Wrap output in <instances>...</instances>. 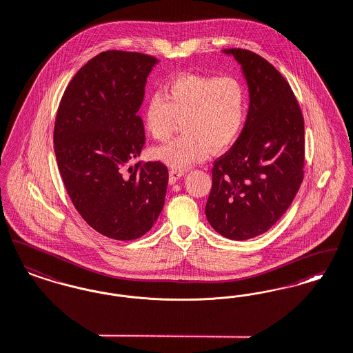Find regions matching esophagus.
<instances>
[{"instance_id":"34e87169","label":"esophagus","mask_w":353,"mask_h":353,"mask_svg":"<svg viewBox=\"0 0 353 353\" xmlns=\"http://www.w3.org/2000/svg\"><path fill=\"white\" fill-rule=\"evenodd\" d=\"M185 175V171L183 170H170V178H168V182H170V185H174V183H176V181L179 179V178H182Z\"/></svg>"}]
</instances>
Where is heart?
<instances>
[{"mask_svg":"<svg viewBox=\"0 0 353 353\" xmlns=\"http://www.w3.org/2000/svg\"><path fill=\"white\" fill-rule=\"evenodd\" d=\"M247 114V92L235 77L179 74L170 78L163 94L145 106V125L157 141L171 137L175 119L183 135L152 150L155 159L187 168L212 152L228 149L241 135Z\"/></svg>","mask_w":353,"mask_h":353,"instance_id":"1","label":"heart"}]
</instances>
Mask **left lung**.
I'll use <instances>...</instances> for the list:
<instances>
[{
    "mask_svg": "<svg viewBox=\"0 0 353 353\" xmlns=\"http://www.w3.org/2000/svg\"><path fill=\"white\" fill-rule=\"evenodd\" d=\"M222 53L241 65L250 105L241 137L214 163L205 216L224 238L247 241L268 231L296 195L304 119L291 86L268 61L244 49Z\"/></svg>",
    "mask_w": 353,
    "mask_h": 353,
    "instance_id": "8db88e82",
    "label": "left lung"
}]
</instances>
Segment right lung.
<instances>
[{"mask_svg": "<svg viewBox=\"0 0 353 353\" xmlns=\"http://www.w3.org/2000/svg\"><path fill=\"white\" fill-rule=\"evenodd\" d=\"M154 57L109 50L82 66L62 97L54 128L57 163L81 216L115 241L145 235L161 215L168 168L141 155L145 129L137 114Z\"/></svg>", "mask_w": 353, "mask_h": 353, "instance_id": "right-lung-1", "label": "right lung"}]
</instances>
